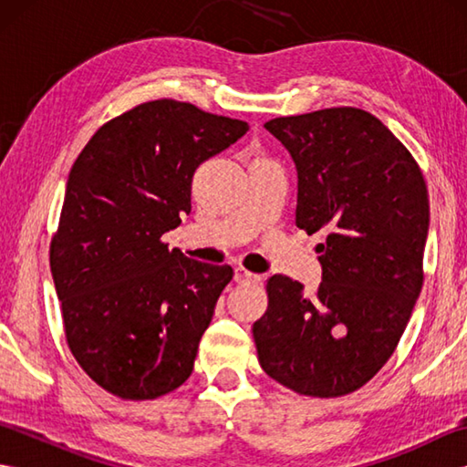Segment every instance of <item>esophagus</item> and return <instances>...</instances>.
I'll return each mask as SVG.
<instances>
[{
    "mask_svg": "<svg viewBox=\"0 0 467 467\" xmlns=\"http://www.w3.org/2000/svg\"><path fill=\"white\" fill-rule=\"evenodd\" d=\"M234 281L236 283H259L261 276L251 273V271H246L244 266H236V269H234Z\"/></svg>",
    "mask_w": 467,
    "mask_h": 467,
    "instance_id": "34e87169",
    "label": "esophagus"
}]
</instances>
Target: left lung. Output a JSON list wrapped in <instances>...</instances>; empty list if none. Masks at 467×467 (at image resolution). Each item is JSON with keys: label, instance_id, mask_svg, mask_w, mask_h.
<instances>
[{"label": "left lung", "instance_id": "8db88e82", "mask_svg": "<svg viewBox=\"0 0 467 467\" xmlns=\"http://www.w3.org/2000/svg\"><path fill=\"white\" fill-rule=\"evenodd\" d=\"M296 166L295 224L313 234L323 281L313 295L266 281L253 325L265 373L311 398H341L393 355L423 285L430 198L415 158L359 108H325L265 124Z\"/></svg>", "mask_w": 467, "mask_h": 467}]
</instances>
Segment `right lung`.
Wrapping results in <instances>:
<instances>
[{
  "label": "right lung",
  "instance_id": "1",
  "mask_svg": "<svg viewBox=\"0 0 467 467\" xmlns=\"http://www.w3.org/2000/svg\"><path fill=\"white\" fill-rule=\"evenodd\" d=\"M249 124L162 98L98 128L69 171L49 266L69 351L108 393L144 401L181 387L233 279L168 251L196 168Z\"/></svg>",
  "mask_w": 467,
  "mask_h": 467
}]
</instances>
